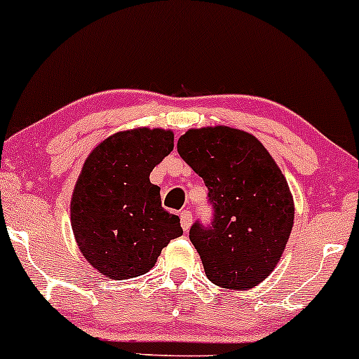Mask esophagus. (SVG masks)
I'll use <instances>...</instances> for the list:
<instances>
[{
    "label": "esophagus",
    "instance_id": "obj_1",
    "mask_svg": "<svg viewBox=\"0 0 359 359\" xmlns=\"http://www.w3.org/2000/svg\"><path fill=\"white\" fill-rule=\"evenodd\" d=\"M180 220H181V227H183L184 232L190 231V225L193 222V215L190 210H183L180 213Z\"/></svg>",
    "mask_w": 359,
    "mask_h": 359
}]
</instances>
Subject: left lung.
<instances>
[{"mask_svg":"<svg viewBox=\"0 0 359 359\" xmlns=\"http://www.w3.org/2000/svg\"><path fill=\"white\" fill-rule=\"evenodd\" d=\"M176 147L205 181L213 210L210 222L190 229L205 275L222 288L256 287L275 269L292 232L287 180L263 144L237 128H193Z\"/></svg>","mask_w":359,"mask_h":359,"instance_id":"left-lung-1","label":"left lung"}]
</instances>
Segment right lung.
<instances>
[{
    "label": "right lung",
    "mask_w": 359,
    "mask_h": 359,
    "mask_svg": "<svg viewBox=\"0 0 359 359\" xmlns=\"http://www.w3.org/2000/svg\"><path fill=\"white\" fill-rule=\"evenodd\" d=\"M172 147V132L137 128L104 139L84 163L71 225L83 256L107 278L144 275L183 233L180 217L163 208L159 187L149 181Z\"/></svg>",
    "instance_id": "obj_1"
}]
</instances>
